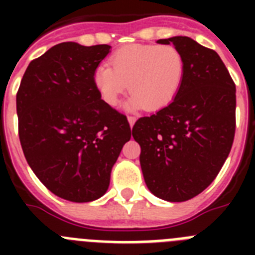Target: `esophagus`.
Listing matches in <instances>:
<instances>
[{"instance_id": "esophagus-1", "label": "esophagus", "mask_w": 255, "mask_h": 255, "mask_svg": "<svg viewBox=\"0 0 255 255\" xmlns=\"http://www.w3.org/2000/svg\"><path fill=\"white\" fill-rule=\"evenodd\" d=\"M128 120H129V124H130V126H134V124H135V121H136V117H134V116H129L128 117Z\"/></svg>"}]
</instances>
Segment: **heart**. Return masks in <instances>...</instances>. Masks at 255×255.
Returning <instances> with one entry per match:
<instances>
[{"label": "heart", "mask_w": 255, "mask_h": 255, "mask_svg": "<svg viewBox=\"0 0 255 255\" xmlns=\"http://www.w3.org/2000/svg\"><path fill=\"white\" fill-rule=\"evenodd\" d=\"M110 64L97 67L94 85L103 102L112 107L130 84L128 108L162 110L175 100L185 75L181 52L170 44L123 47L110 57Z\"/></svg>", "instance_id": "obj_1"}]
</instances>
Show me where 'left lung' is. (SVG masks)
I'll list each match as a JSON object with an SVG mask.
<instances>
[{
  "label": "left lung",
  "instance_id": "obj_1",
  "mask_svg": "<svg viewBox=\"0 0 255 255\" xmlns=\"http://www.w3.org/2000/svg\"><path fill=\"white\" fill-rule=\"evenodd\" d=\"M172 44L185 61L175 100L140 117L132 136L140 145V166L150 193L185 202L209 186L233 147L236 89L217 52L189 37L157 40Z\"/></svg>",
  "mask_w": 255,
  "mask_h": 255
}]
</instances>
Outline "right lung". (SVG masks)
<instances>
[{
    "instance_id": "right-lung-1",
    "label": "right lung",
    "mask_w": 255,
    "mask_h": 255,
    "mask_svg": "<svg viewBox=\"0 0 255 255\" xmlns=\"http://www.w3.org/2000/svg\"><path fill=\"white\" fill-rule=\"evenodd\" d=\"M111 46L64 42L26 67L16 94L26 162L48 190L87 203L102 197L124 144L125 115L103 102L94 73Z\"/></svg>"
}]
</instances>
